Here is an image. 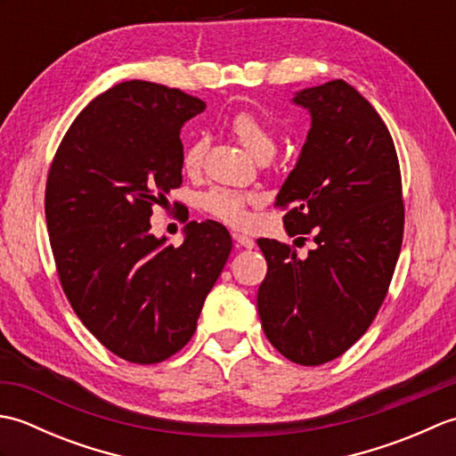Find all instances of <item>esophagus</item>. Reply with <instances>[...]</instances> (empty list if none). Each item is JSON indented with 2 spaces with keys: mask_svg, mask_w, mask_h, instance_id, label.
Returning a JSON list of instances; mask_svg holds the SVG:
<instances>
[{
  "mask_svg": "<svg viewBox=\"0 0 456 456\" xmlns=\"http://www.w3.org/2000/svg\"><path fill=\"white\" fill-rule=\"evenodd\" d=\"M235 240V247H243V248H253L255 247V240L247 237V235H240V233H233L231 235Z\"/></svg>",
  "mask_w": 456,
  "mask_h": 456,
  "instance_id": "34e87169",
  "label": "esophagus"
}]
</instances>
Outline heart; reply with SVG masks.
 I'll use <instances>...</instances> for the list:
<instances>
[{
    "instance_id": "obj_1",
    "label": "heart",
    "mask_w": 456,
    "mask_h": 456,
    "mask_svg": "<svg viewBox=\"0 0 456 456\" xmlns=\"http://www.w3.org/2000/svg\"><path fill=\"white\" fill-rule=\"evenodd\" d=\"M229 131L258 160H266L276 151V134L270 125L255 111L240 110L229 121ZM206 157V141H191L182 154V168L186 174H198ZM263 201L256 191H240L231 188H211L201 193L200 208L225 225L243 227L248 221L250 206Z\"/></svg>"
}]
</instances>
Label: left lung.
Here are the masks:
<instances>
[{
    "instance_id": "left-lung-1",
    "label": "left lung",
    "mask_w": 456,
    "mask_h": 456,
    "mask_svg": "<svg viewBox=\"0 0 456 456\" xmlns=\"http://www.w3.org/2000/svg\"><path fill=\"white\" fill-rule=\"evenodd\" d=\"M294 102L312 113V129L276 206L288 235H312L317 247L299 258L258 239L268 273L256 305L276 351L317 366L366 333L388 294L403 237L402 174L388 127L351 84L327 82Z\"/></svg>"
}]
</instances>
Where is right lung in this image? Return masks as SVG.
Instances as JSON below:
<instances>
[{"label": "right lung", "mask_w": 456, "mask_h": 456, "mask_svg": "<svg viewBox=\"0 0 456 456\" xmlns=\"http://www.w3.org/2000/svg\"><path fill=\"white\" fill-rule=\"evenodd\" d=\"M203 110L178 88L121 82L74 119L48 170L45 216L68 302L134 364L188 345L233 245L216 221L188 223L178 248L151 235L152 208L182 183V125Z\"/></svg>", "instance_id": "add662e5"}]
</instances>
